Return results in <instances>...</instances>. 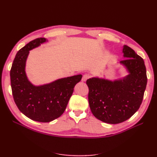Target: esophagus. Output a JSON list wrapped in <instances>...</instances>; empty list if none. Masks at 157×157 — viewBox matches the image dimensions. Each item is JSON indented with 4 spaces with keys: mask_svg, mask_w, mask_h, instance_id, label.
I'll return each mask as SVG.
<instances>
[{
    "mask_svg": "<svg viewBox=\"0 0 157 157\" xmlns=\"http://www.w3.org/2000/svg\"><path fill=\"white\" fill-rule=\"evenodd\" d=\"M90 78V75L88 74H85L83 75V77L82 78V82H85L86 81V80Z\"/></svg>",
    "mask_w": 157,
    "mask_h": 157,
    "instance_id": "34e87169",
    "label": "esophagus"
}]
</instances>
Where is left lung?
<instances>
[{"label":"left lung","instance_id":"8db88e82","mask_svg":"<svg viewBox=\"0 0 157 157\" xmlns=\"http://www.w3.org/2000/svg\"><path fill=\"white\" fill-rule=\"evenodd\" d=\"M121 61L130 75L123 80H109L92 78L86 80L88 101L95 117L109 124L124 122L138 110L147 86L146 67L143 58L130 47H123Z\"/></svg>","mask_w":157,"mask_h":157}]
</instances>
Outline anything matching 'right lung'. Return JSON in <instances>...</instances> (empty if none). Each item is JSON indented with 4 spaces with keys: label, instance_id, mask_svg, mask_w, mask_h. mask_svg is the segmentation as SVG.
<instances>
[{
    "label": "right lung",
    "instance_id": "obj_1",
    "mask_svg": "<svg viewBox=\"0 0 157 157\" xmlns=\"http://www.w3.org/2000/svg\"><path fill=\"white\" fill-rule=\"evenodd\" d=\"M38 38L17 52L10 69V82L13 98L17 107L30 119L49 122L64 113L76 84L81 75L61 78L48 84L35 86L28 80L25 71V61L29 50L46 42Z\"/></svg>",
    "mask_w": 157,
    "mask_h": 157
}]
</instances>
